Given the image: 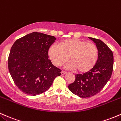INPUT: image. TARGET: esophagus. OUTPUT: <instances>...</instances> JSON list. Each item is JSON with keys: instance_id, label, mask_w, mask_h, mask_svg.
Instances as JSON below:
<instances>
[{"instance_id": "obj_1", "label": "esophagus", "mask_w": 121, "mask_h": 121, "mask_svg": "<svg viewBox=\"0 0 121 121\" xmlns=\"http://www.w3.org/2000/svg\"><path fill=\"white\" fill-rule=\"evenodd\" d=\"M66 73H67V72H66V71H62V72H61V75H65V74H66Z\"/></svg>"}]
</instances>
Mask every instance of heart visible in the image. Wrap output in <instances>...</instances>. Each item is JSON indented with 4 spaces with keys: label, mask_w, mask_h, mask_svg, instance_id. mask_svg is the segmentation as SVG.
<instances>
[{
    "label": "heart",
    "mask_w": 121,
    "mask_h": 121,
    "mask_svg": "<svg viewBox=\"0 0 121 121\" xmlns=\"http://www.w3.org/2000/svg\"><path fill=\"white\" fill-rule=\"evenodd\" d=\"M52 63L60 66L69 59L71 62L66 66L68 69H77L81 73L91 70L97 63L98 50L97 46L78 39H66L60 46L53 44L48 51Z\"/></svg>",
    "instance_id": "b5f03b06"
}]
</instances>
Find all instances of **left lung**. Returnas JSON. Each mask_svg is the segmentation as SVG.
I'll return each instance as SVG.
<instances>
[{
    "instance_id": "left-lung-1",
    "label": "left lung",
    "mask_w": 121,
    "mask_h": 121,
    "mask_svg": "<svg viewBox=\"0 0 121 121\" xmlns=\"http://www.w3.org/2000/svg\"><path fill=\"white\" fill-rule=\"evenodd\" d=\"M89 38L95 43L98 50L97 63L89 71L75 75V81L68 86L72 93L81 98H89L99 93L110 79L113 70L112 50L100 39Z\"/></svg>"
}]
</instances>
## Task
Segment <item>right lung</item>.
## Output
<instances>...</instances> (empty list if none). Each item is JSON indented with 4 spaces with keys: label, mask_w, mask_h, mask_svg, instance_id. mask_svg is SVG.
Listing matches in <instances>:
<instances>
[{
    "label": "right lung",
    "mask_w": 121,
    "mask_h": 121,
    "mask_svg": "<svg viewBox=\"0 0 121 121\" xmlns=\"http://www.w3.org/2000/svg\"><path fill=\"white\" fill-rule=\"evenodd\" d=\"M53 36L34 32L17 39L11 48L8 67L20 91L30 95L44 93L61 70L48 59V51L55 42Z\"/></svg>",
    "instance_id": "right-lung-1"
}]
</instances>
